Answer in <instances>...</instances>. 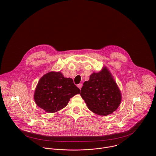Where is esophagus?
<instances>
[{"label": "esophagus", "instance_id": "obj_1", "mask_svg": "<svg viewBox=\"0 0 156 156\" xmlns=\"http://www.w3.org/2000/svg\"><path fill=\"white\" fill-rule=\"evenodd\" d=\"M78 88L80 89V90H81V87H82V84L80 83V84H78Z\"/></svg>", "mask_w": 156, "mask_h": 156}]
</instances>
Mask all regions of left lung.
Segmentation results:
<instances>
[{"instance_id":"8db88e82","label":"left lung","mask_w":156,"mask_h":156,"mask_svg":"<svg viewBox=\"0 0 156 156\" xmlns=\"http://www.w3.org/2000/svg\"><path fill=\"white\" fill-rule=\"evenodd\" d=\"M80 95L89 109L102 116L112 114L122 101L120 89L106 66L90 75V80L83 83Z\"/></svg>"}]
</instances>
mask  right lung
Instances as JSON below:
<instances>
[{"mask_svg": "<svg viewBox=\"0 0 156 156\" xmlns=\"http://www.w3.org/2000/svg\"><path fill=\"white\" fill-rule=\"evenodd\" d=\"M80 93V89L72 78H65L60 72H50L40 78L34 99L45 112L54 113L66 107L70 98Z\"/></svg>", "mask_w": 156, "mask_h": 156, "instance_id": "obj_1", "label": "right lung"}]
</instances>
